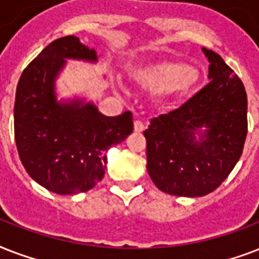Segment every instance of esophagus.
<instances>
[{
  "mask_svg": "<svg viewBox=\"0 0 259 259\" xmlns=\"http://www.w3.org/2000/svg\"><path fill=\"white\" fill-rule=\"evenodd\" d=\"M145 123H144V122L142 121H138V119H136V121H134V130H136V132H138V133H141V132H144V130H145Z\"/></svg>",
  "mask_w": 259,
  "mask_h": 259,
  "instance_id": "obj_1",
  "label": "esophagus"
}]
</instances>
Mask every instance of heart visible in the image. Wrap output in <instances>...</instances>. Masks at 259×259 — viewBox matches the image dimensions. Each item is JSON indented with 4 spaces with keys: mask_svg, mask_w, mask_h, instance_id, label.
<instances>
[{
    "mask_svg": "<svg viewBox=\"0 0 259 259\" xmlns=\"http://www.w3.org/2000/svg\"><path fill=\"white\" fill-rule=\"evenodd\" d=\"M201 72L196 67L179 60H162L138 67L133 71L134 82L141 87L164 91L169 97L188 95L199 84Z\"/></svg>",
    "mask_w": 259,
    "mask_h": 259,
    "instance_id": "heart-1",
    "label": "heart"
}]
</instances>
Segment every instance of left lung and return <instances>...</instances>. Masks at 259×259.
<instances>
[{
    "label": "left lung",
    "mask_w": 259,
    "mask_h": 259,
    "mask_svg": "<svg viewBox=\"0 0 259 259\" xmlns=\"http://www.w3.org/2000/svg\"><path fill=\"white\" fill-rule=\"evenodd\" d=\"M211 82L170 113L150 119L146 138L149 172L160 191L197 197L227 179L243 152L247 134V95L243 83L225 60L205 50ZM205 125L206 138L194 141Z\"/></svg>",
    "instance_id": "obj_1"
}]
</instances>
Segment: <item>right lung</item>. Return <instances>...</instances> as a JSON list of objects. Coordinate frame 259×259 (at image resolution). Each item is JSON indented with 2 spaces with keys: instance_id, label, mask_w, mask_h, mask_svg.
<instances>
[{
  "instance_id": "right-lung-1",
  "label": "right lung",
  "mask_w": 259,
  "mask_h": 259,
  "mask_svg": "<svg viewBox=\"0 0 259 259\" xmlns=\"http://www.w3.org/2000/svg\"><path fill=\"white\" fill-rule=\"evenodd\" d=\"M97 60L75 36L47 46L22 71L14 102V138L22 165L59 195L86 192L103 179L106 150L133 132V114L106 117L93 105H59L54 80L64 59Z\"/></svg>"
}]
</instances>
